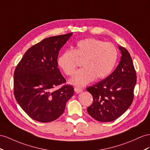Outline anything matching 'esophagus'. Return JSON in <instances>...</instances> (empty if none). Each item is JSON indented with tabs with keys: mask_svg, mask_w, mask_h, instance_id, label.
<instances>
[{
	"mask_svg": "<svg viewBox=\"0 0 150 150\" xmlns=\"http://www.w3.org/2000/svg\"><path fill=\"white\" fill-rule=\"evenodd\" d=\"M74 90H75L76 93H80L83 91V89H82V88H80V87H75Z\"/></svg>",
	"mask_w": 150,
	"mask_h": 150,
	"instance_id": "esophagus-1",
	"label": "esophagus"
}]
</instances>
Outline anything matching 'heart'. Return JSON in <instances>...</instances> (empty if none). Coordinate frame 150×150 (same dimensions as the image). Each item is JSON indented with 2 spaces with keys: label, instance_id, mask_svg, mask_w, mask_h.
Masks as SVG:
<instances>
[{
  "label": "heart",
  "instance_id": "heart-1",
  "mask_svg": "<svg viewBox=\"0 0 150 150\" xmlns=\"http://www.w3.org/2000/svg\"><path fill=\"white\" fill-rule=\"evenodd\" d=\"M118 51L115 46L93 38H84L76 44L73 50H67L59 56L57 63L65 74L71 76L77 66L76 59L83 67L76 70L70 83L82 87L95 79L106 77L115 66Z\"/></svg>",
  "mask_w": 150,
  "mask_h": 150
}]
</instances>
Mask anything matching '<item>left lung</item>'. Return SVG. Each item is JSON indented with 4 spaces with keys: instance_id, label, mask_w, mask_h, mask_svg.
I'll use <instances>...</instances> for the list:
<instances>
[{
    "instance_id": "1",
    "label": "left lung",
    "mask_w": 150,
    "mask_h": 150,
    "mask_svg": "<svg viewBox=\"0 0 150 150\" xmlns=\"http://www.w3.org/2000/svg\"><path fill=\"white\" fill-rule=\"evenodd\" d=\"M122 56L116 69L101 81L87 88L93 97V102L87 108L91 116L99 122L116 120L131 105L136 74L129 52L119 46Z\"/></svg>"
}]
</instances>
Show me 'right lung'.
<instances>
[{"instance_id": "1", "label": "right lung", "mask_w": 150, "mask_h": 150, "mask_svg": "<svg viewBox=\"0 0 150 150\" xmlns=\"http://www.w3.org/2000/svg\"><path fill=\"white\" fill-rule=\"evenodd\" d=\"M72 33L50 37L27 50L14 73V94L24 112L33 120L50 122L64 112L74 94L70 85L54 91L66 82L57 68L59 50Z\"/></svg>"}]
</instances>
